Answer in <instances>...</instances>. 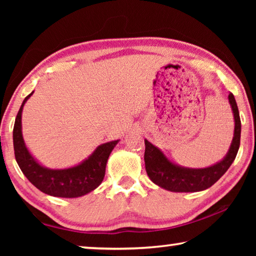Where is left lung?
I'll return each mask as SVG.
<instances>
[{
    "label": "left lung",
    "instance_id": "left-lung-1",
    "mask_svg": "<svg viewBox=\"0 0 256 256\" xmlns=\"http://www.w3.org/2000/svg\"><path fill=\"white\" fill-rule=\"evenodd\" d=\"M228 99L235 118V131L226 157L214 166L201 170L184 168L170 162L162 151L151 144L148 140H144L146 170L154 184L172 192H198L209 188L228 170L240 149L242 128L240 112L232 92L228 94Z\"/></svg>",
    "mask_w": 256,
    "mask_h": 256
}]
</instances>
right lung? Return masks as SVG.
Masks as SVG:
<instances>
[{
	"label": "right lung",
	"mask_w": 256,
	"mask_h": 256,
	"mask_svg": "<svg viewBox=\"0 0 256 256\" xmlns=\"http://www.w3.org/2000/svg\"><path fill=\"white\" fill-rule=\"evenodd\" d=\"M28 94L16 114L14 128V148L16 160L21 172L36 188L52 196L78 198L92 192L102 183L105 176L108 157L118 144L110 141L99 146L84 162L68 170H48L40 166L26 148L21 133V112Z\"/></svg>",
	"instance_id": "right-lung-1"
}]
</instances>
